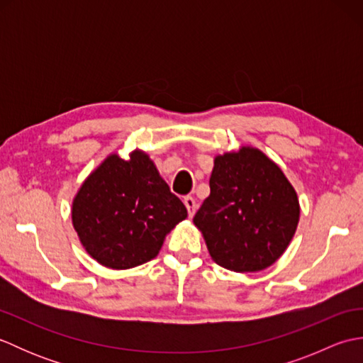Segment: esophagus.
<instances>
[{"label":"esophagus","instance_id":"esophagus-1","mask_svg":"<svg viewBox=\"0 0 363 363\" xmlns=\"http://www.w3.org/2000/svg\"><path fill=\"white\" fill-rule=\"evenodd\" d=\"M184 204H186V207H187L189 217H194L195 212H196V201H195V198L186 196V198H184Z\"/></svg>","mask_w":363,"mask_h":363}]
</instances>
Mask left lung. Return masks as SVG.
<instances>
[{"instance_id":"obj_1","label":"left lung","mask_w":363,"mask_h":363,"mask_svg":"<svg viewBox=\"0 0 363 363\" xmlns=\"http://www.w3.org/2000/svg\"><path fill=\"white\" fill-rule=\"evenodd\" d=\"M209 184L194 223L212 259L238 273L274 264L299 221L296 191L281 168L259 150L242 148L215 159Z\"/></svg>"}]
</instances>
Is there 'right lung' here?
Segmentation results:
<instances>
[{"instance_id":"add662e5","label":"right lung","mask_w":363,"mask_h":363,"mask_svg":"<svg viewBox=\"0 0 363 363\" xmlns=\"http://www.w3.org/2000/svg\"><path fill=\"white\" fill-rule=\"evenodd\" d=\"M187 217L146 154L107 157L73 201V226L91 257L126 269L154 259L165 235Z\"/></svg>"}]
</instances>
